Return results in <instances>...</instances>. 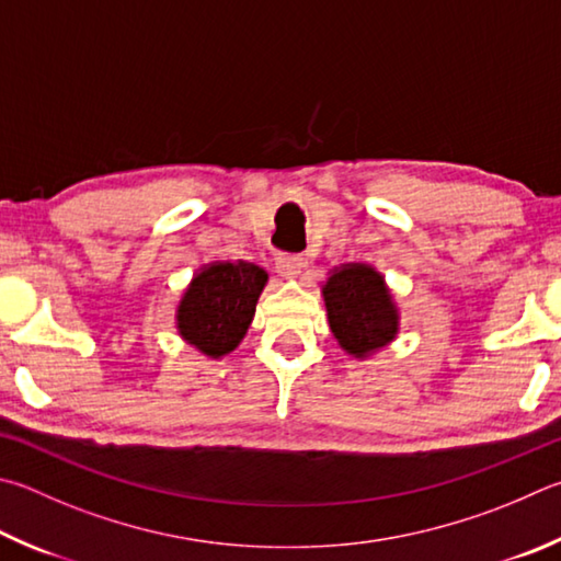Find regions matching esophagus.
Returning a JSON list of instances; mask_svg holds the SVG:
<instances>
[{"label":"esophagus","instance_id":"1","mask_svg":"<svg viewBox=\"0 0 561 561\" xmlns=\"http://www.w3.org/2000/svg\"><path fill=\"white\" fill-rule=\"evenodd\" d=\"M301 267H304V257L301 254H279L277 257V270H279V274L282 277H299L301 274Z\"/></svg>","mask_w":561,"mask_h":561}]
</instances>
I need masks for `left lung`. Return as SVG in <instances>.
Wrapping results in <instances>:
<instances>
[{
    "label": "left lung",
    "mask_w": 561,
    "mask_h": 561,
    "mask_svg": "<svg viewBox=\"0 0 561 561\" xmlns=\"http://www.w3.org/2000/svg\"><path fill=\"white\" fill-rule=\"evenodd\" d=\"M329 323L341 348L355 358L375 353L397 335L400 316L380 272L368 264H345L323 284Z\"/></svg>",
    "instance_id": "obj_1"
}]
</instances>
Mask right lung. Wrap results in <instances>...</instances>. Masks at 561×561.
I'll return each mask as SVG.
<instances>
[{
  "mask_svg": "<svg viewBox=\"0 0 561 561\" xmlns=\"http://www.w3.org/2000/svg\"><path fill=\"white\" fill-rule=\"evenodd\" d=\"M267 272L250 262H216L193 277L176 311L183 341L220 358L245 339Z\"/></svg>",
  "mask_w": 561,
  "mask_h": 561,
  "instance_id": "obj_1",
  "label": "right lung"
}]
</instances>
